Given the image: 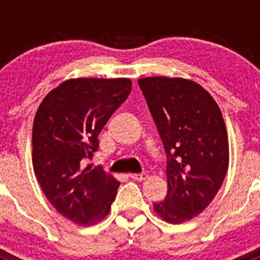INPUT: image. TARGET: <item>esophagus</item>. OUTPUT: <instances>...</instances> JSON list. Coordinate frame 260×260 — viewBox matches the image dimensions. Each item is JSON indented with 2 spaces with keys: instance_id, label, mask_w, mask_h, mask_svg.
I'll return each instance as SVG.
<instances>
[{
  "instance_id": "1",
  "label": "esophagus",
  "mask_w": 260,
  "mask_h": 260,
  "mask_svg": "<svg viewBox=\"0 0 260 260\" xmlns=\"http://www.w3.org/2000/svg\"><path fill=\"white\" fill-rule=\"evenodd\" d=\"M130 178L132 180H135V181H143L147 178V173H132L130 174Z\"/></svg>"
}]
</instances>
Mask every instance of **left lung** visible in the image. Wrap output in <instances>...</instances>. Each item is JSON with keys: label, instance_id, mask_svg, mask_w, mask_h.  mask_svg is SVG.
<instances>
[{"label": "left lung", "instance_id": "obj_1", "mask_svg": "<svg viewBox=\"0 0 260 260\" xmlns=\"http://www.w3.org/2000/svg\"><path fill=\"white\" fill-rule=\"evenodd\" d=\"M167 155L168 192L153 210L173 224L207 208L225 178L229 147L222 114L199 84L181 78L138 80Z\"/></svg>", "mask_w": 260, "mask_h": 260}]
</instances>
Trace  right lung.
<instances>
[{"label":"right lung","mask_w":260,"mask_h":260,"mask_svg":"<svg viewBox=\"0 0 260 260\" xmlns=\"http://www.w3.org/2000/svg\"><path fill=\"white\" fill-rule=\"evenodd\" d=\"M132 92L125 78L70 79L50 91L36 112L32 164L52 206L79 225L103 220L119 182L102 165L83 168L99 150V134Z\"/></svg>","instance_id":"obj_1"}]
</instances>
